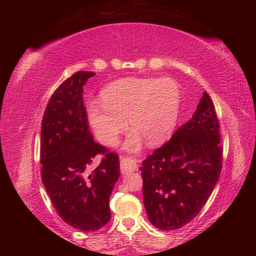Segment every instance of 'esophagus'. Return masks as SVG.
<instances>
[{"label": "esophagus", "mask_w": 256, "mask_h": 256, "mask_svg": "<svg viewBox=\"0 0 256 256\" xmlns=\"http://www.w3.org/2000/svg\"><path fill=\"white\" fill-rule=\"evenodd\" d=\"M136 160L130 157H120V168L123 175L132 172L136 170Z\"/></svg>", "instance_id": "1"}]
</instances>
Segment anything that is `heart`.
Wrapping results in <instances>:
<instances>
[{"label": "heart", "mask_w": 256, "mask_h": 256, "mask_svg": "<svg viewBox=\"0 0 256 256\" xmlns=\"http://www.w3.org/2000/svg\"><path fill=\"white\" fill-rule=\"evenodd\" d=\"M100 104L86 106L89 123L102 144H118L128 124L124 149L138 151L144 138L148 144H164L174 131L182 106V89L170 78H124L110 82L99 94Z\"/></svg>", "instance_id": "obj_1"}]
</instances>
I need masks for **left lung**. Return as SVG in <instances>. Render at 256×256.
<instances>
[{
	"label": "left lung",
	"mask_w": 256,
	"mask_h": 256,
	"mask_svg": "<svg viewBox=\"0 0 256 256\" xmlns=\"http://www.w3.org/2000/svg\"><path fill=\"white\" fill-rule=\"evenodd\" d=\"M222 162L218 118L204 92L192 118L142 162L149 222L162 230H175L196 218L219 180Z\"/></svg>",
	"instance_id": "obj_1"
}]
</instances>
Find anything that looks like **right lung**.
<instances>
[{
	"label": "right lung",
	"instance_id": "right-lung-1",
	"mask_svg": "<svg viewBox=\"0 0 256 256\" xmlns=\"http://www.w3.org/2000/svg\"><path fill=\"white\" fill-rule=\"evenodd\" d=\"M94 72L79 71L50 97L42 120V180L58 216L82 232H94L110 222V196L120 177L118 156L106 152L90 132L84 86ZM98 153L104 158L88 174Z\"/></svg>",
	"mask_w": 256,
	"mask_h": 256
}]
</instances>
